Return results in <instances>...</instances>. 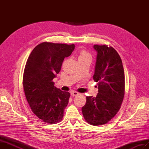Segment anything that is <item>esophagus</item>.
Returning a JSON list of instances; mask_svg holds the SVG:
<instances>
[{
	"label": "esophagus",
	"mask_w": 149,
	"mask_h": 149,
	"mask_svg": "<svg viewBox=\"0 0 149 149\" xmlns=\"http://www.w3.org/2000/svg\"><path fill=\"white\" fill-rule=\"evenodd\" d=\"M79 94V93L78 92H76L74 91H71V96H78Z\"/></svg>",
	"instance_id": "esophagus-1"
}]
</instances>
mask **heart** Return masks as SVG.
I'll list each match as a JSON object with an SVG mask.
<instances>
[{
  "label": "heart",
  "instance_id": "1",
  "mask_svg": "<svg viewBox=\"0 0 149 149\" xmlns=\"http://www.w3.org/2000/svg\"><path fill=\"white\" fill-rule=\"evenodd\" d=\"M84 60H92V56L91 54L85 50L80 51L78 54V61Z\"/></svg>",
  "mask_w": 149,
  "mask_h": 149
}]
</instances>
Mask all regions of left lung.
<instances>
[{"label":"left lung","mask_w":149,"mask_h":149,"mask_svg":"<svg viewBox=\"0 0 149 149\" xmlns=\"http://www.w3.org/2000/svg\"><path fill=\"white\" fill-rule=\"evenodd\" d=\"M97 52L93 79L97 83L96 97H86L82 112L93 125L107 123L118 113L125 91V76L121 58L116 49L107 45H94Z\"/></svg>","instance_id":"8db88e82"}]
</instances>
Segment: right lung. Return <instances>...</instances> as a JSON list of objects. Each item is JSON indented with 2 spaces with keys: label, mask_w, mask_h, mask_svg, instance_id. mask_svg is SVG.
I'll use <instances>...</instances> for the list:
<instances>
[{
  "label": "right lung",
  "mask_w": 149,
  "mask_h": 149,
  "mask_svg": "<svg viewBox=\"0 0 149 149\" xmlns=\"http://www.w3.org/2000/svg\"><path fill=\"white\" fill-rule=\"evenodd\" d=\"M74 48V44L43 42L35 47L26 63L23 76L26 99L33 113L47 123H59L63 118L70 94L55 86L52 80Z\"/></svg>",
  "instance_id": "right-lung-1"
}]
</instances>
